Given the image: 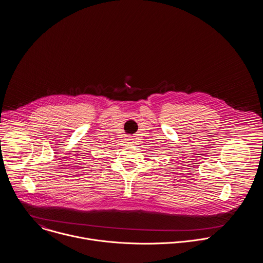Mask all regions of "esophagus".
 <instances>
[{"mask_svg": "<svg viewBox=\"0 0 263 263\" xmlns=\"http://www.w3.org/2000/svg\"><path fill=\"white\" fill-rule=\"evenodd\" d=\"M130 140H133V139H130Z\"/></svg>", "mask_w": 263, "mask_h": 263, "instance_id": "1", "label": "esophagus"}]
</instances>
